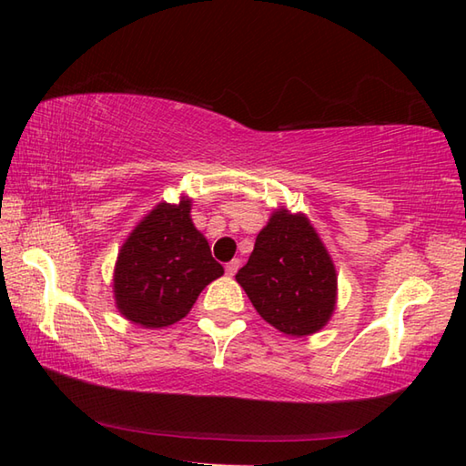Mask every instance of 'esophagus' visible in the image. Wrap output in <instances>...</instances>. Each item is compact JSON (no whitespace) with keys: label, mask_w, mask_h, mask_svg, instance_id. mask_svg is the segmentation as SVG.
I'll return each instance as SVG.
<instances>
[{"label":"esophagus","mask_w":466,"mask_h":466,"mask_svg":"<svg viewBox=\"0 0 466 466\" xmlns=\"http://www.w3.org/2000/svg\"><path fill=\"white\" fill-rule=\"evenodd\" d=\"M238 268H240V260L234 258V260H230V262L226 264V274L228 276H234L236 272H238Z\"/></svg>","instance_id":"34e87169"}]
</instances>
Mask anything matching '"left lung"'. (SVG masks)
<instances>
[{
	"mask_svg": "<svg viewBox=\"0 0 466 466\" xmlns=\"http://www.w3.org/2000/svg\"><path fill=\"white\" fill-rule=\"evenodd\" d=\"M236 280L262 319L284 334L320 330L336 304L329 252L310 222L289 210L272 214Z\"/></svg>",
	"mask_w": 466,
	"mask_h": 466,
	"instance_id": "1",
	"label": "left lung"
}]
</instances>
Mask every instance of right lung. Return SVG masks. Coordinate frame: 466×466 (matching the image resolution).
<instances>
[{"mask_svg": "<svg viewBox=\"0 0 466 466\" xmlns=\"http://www.w3.org/2000/svg\"><path fill=\"white\" fill-rule=\"evenodd\" d=\"M222 274V264L190 220V200L160 204L136 226L117 256V310L146 329L170 326Z\"/></svg>", "mask_w": 466, "mask_h": 466, "instance_id": "right-lung-1", "label": "right lung"}]
</instances>
